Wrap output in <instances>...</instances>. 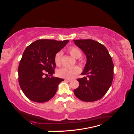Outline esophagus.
Listing matches in <instances>:
<instances>
[{
	"label": "esophagus",
	"mask_w": 134,
	"mask_h": 134,
	"mask_svg": "<svg viewBox=\"0 0 134 134\" xmlns=\"http://www.w3.org/2000/svg\"><path fill=\"white\" fill-rule=\"evenodd\" d=\"M64 80H65V81H67V82H70V81H71V79H65Z\"/></svg>",
	"instance_id": "34e87169"
}]
</instances>
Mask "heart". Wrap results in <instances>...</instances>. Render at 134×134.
<instances>
[{"label":"heart","instance_id":"obj_1","mask_svg":"<svg viewBox=\"0 0 134 134\" xmlns=\"http://www.w3.org/2000/svg\"><path fill=\"white\" fill-rule=\"evenodd\" d=\"M67 51L71 55L75 58H79L82 55V53L78 47L76 46H71L68 48ZM63 53L62 51L57 53L54 56V62L57 66L62 65V58ZM82 61V60H80ZM81 70L78 66H74L71 67H63L58 70L57 74L60 77L71 79L74 78L80 72Z\"/></svg>","mask_w":134,"mask_h":134}]
</instances>
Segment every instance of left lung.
<instances>
[{
	"mask_svg": "<svg viewBox=\"0 0 134 134\" xmlns=\"http://www.w3.org/2000/svg\"><path fill=\"white\" fill-rule=\"evenodd\" d=\"M87 57L81 75L87 77L79 78V86L74 90L76 96L84 102H94L104 96L112 85L113 79V63L108 49L96 41L74 40Z\"/></svg>",
	"mask_w": 134,
	"mask_h": 134,
	"instance_id": "1",
	"label": "left lung"
}]
</instances>
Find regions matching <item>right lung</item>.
<instances>
[{
	"instance_id": "1",
	"label": "right lung",
	"mask_w": 134,
	"mask_h": 134,
	"mask_svg": "<svg viewBox=\"0 0 134 134\" xmlns=\"http://www.w3.org/2000/svg\"><path fill=\"white\" fill-rule=\"evenodd\" d=\"M68 42L69 40H39L25 49L18 67V81L29 100L45 102L55 95L58 84L64 80L53 76L54 56Z\"/></svg>"
}]
</instances>
